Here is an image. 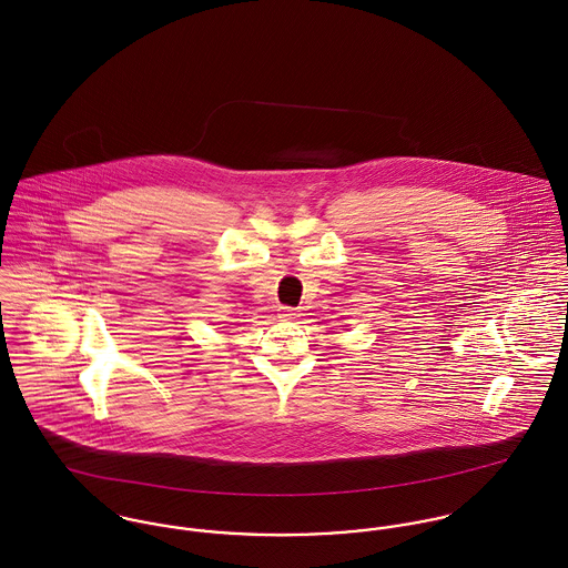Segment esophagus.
Instances as JSON below:
<instances>
[{
    "label": "esophagus",
    "instance_id": "34e87169",
    "mask_svg": "<svg viewBox=\"0 0 568 568\" xmlns=\"http://www.w3.org/2000/svg\"><path fill=\"white\" fill-rule=\"evenodd\" d=\"M277 317H280L282 322H293V320H297V311H295V308H288V306H280V308H277Z\"/></svg>",
    "mask_w": 568,
    "mask_h": 568
}]
</instances>
